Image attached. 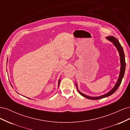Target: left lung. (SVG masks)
Instances as JSON below:
<instances>
[{
	"label": "left lung",
	"instance_id": "left-lung-1",
	"mask_svg": "<svg viewBox=\"0 0 130 130\" xmlns=\"http://www.w3.org/2000/svg\"><path fill=\"white\" fill-rule=\"evenodd\" d=\"M106 39L113 43V44L115 46L116 49L118 50V53H119V56H120V72H119V77H118V78L117 81L116 82V84H115V86H114V87L111 90H110L109 92L106 93V94H103V95H101L100 96H89L87 95H86V94H85L84 93H82V92H81L80 91L79 89H78L77 83L76 82H75L76 87L77 90L78 92V93H79L81 95H82L86 98H87V99H88L98 100V99H103V98L111 95L112 94H113L116 91L117 89L118 88V87L120 86V85L121 84V82L122 81V80H123V78L124 75L125 71V67H126V63H125V55H124L123 47H122L121 45H120L118 40L115 37L109 36L106 37Z\"/></svg>",
	"mask_w": 130,
	"mask_h": 130
}]
</instances>
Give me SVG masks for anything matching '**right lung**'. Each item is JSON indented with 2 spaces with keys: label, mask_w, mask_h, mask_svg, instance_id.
<instances>
[{
  "label": "right lung",
  "mask_w": 130,
  "mask_h": 130,
  "mask_svg": "<svg viewBox=\"0 0 130 130\" xmlns=\"http://www.w3.org/2000/svg\"><path fill=\"white\" fill-rule=\"evenodd\" d=\"M60 81H61V78H60V79H59V80H58V87H59V85H60ZM12 86V85H11ZM29 99H30V98H29Z\"/></svg>",
  "instance_id": "add662e5"
}]
</instances>
